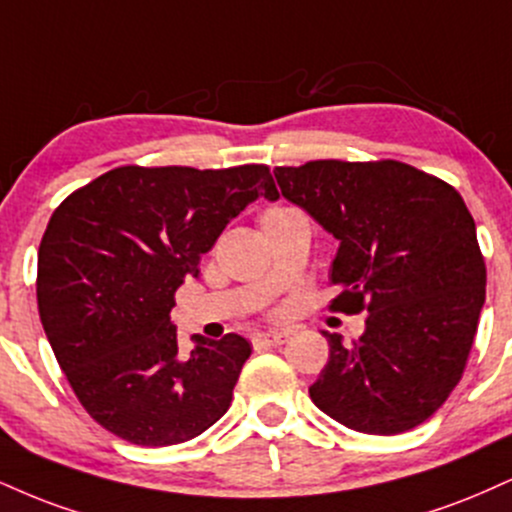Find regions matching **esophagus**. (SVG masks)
Wrapping results in <instances>:
<instances>
[{
	"mask_svg": "<svg viewBox=\"0 0 512 512\" xmlns=\"http://www.w3.org/2000/svg\"><path fill=\"white\" fill-rule=\"evenodd\" d=\"M252 341H255V346H281L288 341V334L286 331H262Z\"/></svg>",
	"mask_w": 512,
	"mask_h": 512,
	"instance_id": "obj_1",
	"label": "esophagus"
}]
</instances>
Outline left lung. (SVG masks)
Returning <instances> with one entry per match:
<instances>
[{
	"label": "left lung",
	"instance_id": "8db88e82",
	"mask_svg": "<svg viewBox=\"0 0 512 512\" xmlns=\"http://www.w3.org/2000/svg\"><path fill=\"white\" fill-rule=\"evenodd\" d=\"M288 202L338 240L334 310H367L360 338L329 341L310 386L319 410L362 434H400L441 408L477 334L486 267L458 190L415 166L319 159L276 166Z\"/></svg>",
	"mask_w": 512,
	"mask_h": 512
}]
</instances>
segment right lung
I'll list each match as a JSON object with an SVG mask.
<instances>
[{
  "label": "right lung",
  "instance_id": "1",
  "mask_svg": "<svg viewBox=\"0 0 512 512\" xmlns=\"http://www.w3.org/2000/svg\"><path fill=\"white\" fill-rule=\"evenodd\" d=\"M257 197L279 200L269 166H119L54 209L38 252L49 346L97 424L138 446L200 436L229 410L252 346L190 336L181 353L174 293Z\"/></svg>",
  "mask_w": 512,
  "mask_h": 512
}]
</instances>
